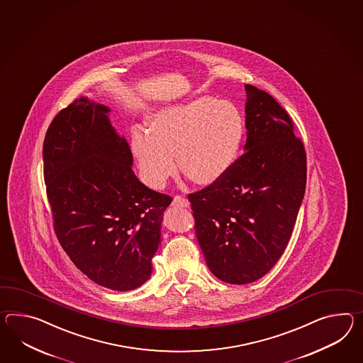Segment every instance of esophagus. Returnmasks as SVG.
Returning <instances> with one entry per match:
<instances>
[{"label":"esophagus","instance_id":"esophagus-1","mask_svg":"<svg viewBox=\"0 0 363 363\" xmlns=\"http://www.w3.org/2000/svg\"><path fill=\"white\" fill-rule=\"evenodd\" d=\"M173 206H176V207H189L190 206V202L184 198V196H179V195H176L174 198H173V202H172Z\"/></svg>","mask_w":363,"mask_h":363}]
</instances>
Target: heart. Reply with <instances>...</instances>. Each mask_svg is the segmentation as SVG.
Masks as SVG:
<instances>
[{"mask_svg":"<svg viewBox=\"0 0 363 363\" xmlns=\"http://www.w3.org/2000/svg\"><path fill=\"white\" fill-rule=\"evenodd\" d=\"M245 119L233 102L198 97L164 107L152 128L136 127L131 148L147 185L161 189L178 167L201 185L224 177L239 159Z\"/></svg>","mask_w":363,"mask_h":363,"instance_id":"1","label":"heart"}]
</instances>
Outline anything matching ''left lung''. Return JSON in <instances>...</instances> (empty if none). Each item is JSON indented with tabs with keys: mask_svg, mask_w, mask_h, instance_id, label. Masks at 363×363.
Listing matches in <instances>:
<instances>
[{
	"mask_svg": "<svg viewBox=\"0 0 363 363\" xmlns=\"http://www.w3.org/2000/svg\"><path fill=\"white\" fill-rule=\"evenodd\" d=\"M245 153L220 181L189 195L207 266L232 284L255 282L282 256L307 181L289 114L264 90L245 85Z\"/></svg>",
	"mask_w": 363,
	"mask_h": 363,
	"instance_id": "1",
	"label": "left lung"
}]
</instances>
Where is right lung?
Wrapping results in <instances>:
<instances>
[{"label": "right lung", "mask_w": 363, "mask_h": 363, "mask_svg": "<svg viewBox=\"0 0 363 363\" xmlns=\"http://www.w3.org/2000/svg\"><path fill=\"white\" fill-rule=\"evenodd\" d=\"M110 111L81 97L55 116L43 144L45 182L55 232L73 264L99 286L130 291L150 279L172 198L135 176Z\"/></svg>", "instance_id": "right-lung-1"}]
</instances>
